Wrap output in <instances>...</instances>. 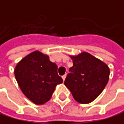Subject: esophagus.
<instances>
[{"instance_id": "34e87169", "label": "esophagus", "mask_w": 124, "mask_h": 124, "mask_svg": "<svg viewBox=\"0 0 124 124\" xmlns=\"http://www.w3.org/2000/svg\"><path fill=\"white\" fill-rule=\"evenodd\" d=\"M66 77H67V75H66V74H65V75H63V76H62V79H63V81L65 80Z\"/></svg>"}]
</instances>
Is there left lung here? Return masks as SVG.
Returning a JSON list of instances; mask_svg holds the SVG:
<instances>
[{"instance_id":"left-lung-1","label":"left lung","mask_w":124,"mask_h":124,"mask_svg":"<svg viewBox=\"0 0 124 124\" xmlns=\"http://www.w3.org/2000/svg\"><path fill=\"white\" fill-rule=\"evenodd\" d=\"M73 65L64 81L74 99L81 104L94 101L105 88L110 69L106 63L87 52L70 56Z\"/></svg>"}]
</instances>
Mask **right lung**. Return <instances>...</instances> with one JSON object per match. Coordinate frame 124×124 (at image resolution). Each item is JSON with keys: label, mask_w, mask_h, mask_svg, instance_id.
I'll list each match as a JSON object with an SVG mask.
<instances>
[{"label": "right lung", "mask_w": 124, "mask_h": 124, "mask_svg": "<svg viewBox=\"0 0 124 124\" xmlns=\"http://www.w3.org/2000/svg\"><path fill=\"white\" fill-rule=\"evenodd\" d=\"M14 74L23 93L36 105L48 101L57 85L63 83L56 63L39 51L23 58L16 66Z\"/></svg>", "instance_id": "right-lung-1"}]
</instances>
